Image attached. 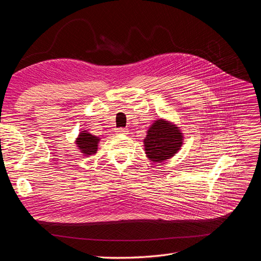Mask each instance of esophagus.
Listing matches in <instances>:
<instances>
[{
    "label": "esophagus",
    "instance_id": "34e87169",
    "mask_svg": "<svg viewBox=\"0 0 261 261\" xmlns=\"http://www.w3.org/2000/svg\"><path fill=\"white\" fill-rule=\"evenodd\" d=\"M116 133L119 134V135H126L128 133V130L126 128H123V127H120V128H117L116 129Z\"/></svg>",
    "mask_w": 261,
    "mask_h": 261
}]
</instances>
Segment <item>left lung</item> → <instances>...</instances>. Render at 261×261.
Returning a JSON list of instances; mask_svg holds the SVG:
<instances>
[{
    "instance_id": "left-lung-1",
    "label": "left lung",
    "mask_w": 261,
    "mask_h": 261,
    "mask_svg": "<svg viewBox=\"0 0 261 261\" xmlns=\"http://www.w3.org/2000/svg\"><path fill=\"white\" fill-rule=\"evenodd\" d=\"M182 141V134L175 125L158 120L149 128L143 140L145 154L152 162L166 161L180 150Z\"/></svg>"
}]
</instances>
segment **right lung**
<instances>
[{
    "instance_id": "1",
    "label": "right lung",
    "mask_w": 261,
    "mask_h": 261,
    "mask_svg": "<svg viewBox=\"0 0 261 261\" xmlns=\"http://www.w3.org/2000/svg\"><path fill=\"white\" fill-rule=\"evenodd\" d=\"M99 139L98 137L93 136L90 133L83 130L79 134V137L76 140L77 147L81 150V152L85 155H92L95 154L97 151V143Z\"/></svg>"
}]
</instances>
